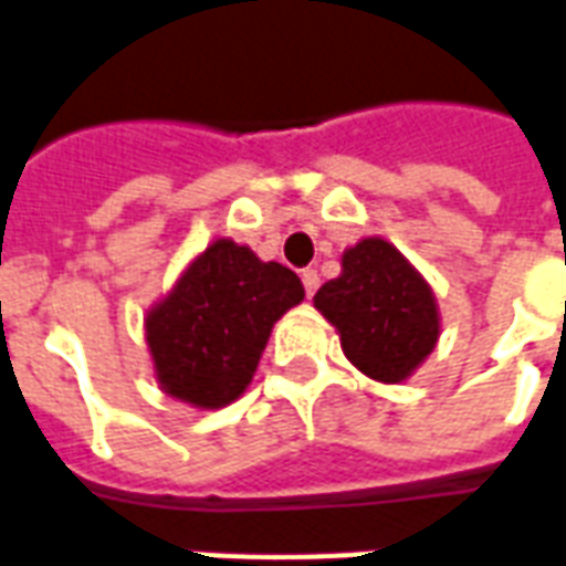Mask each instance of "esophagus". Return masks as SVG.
I'll return each mask as SVG.
<instances>
[{
    "mask_svg": "<svg viewBox=\"0 0 566 566\" xmlns=\"http://www.w3.org/2000/svg\"><path fill=\"white\" fill-rule=\"evenodd\" d=\"M301 283H304V292H307V298H313V295H316V289H318V274L313 271V268H304V271H301Z\"/></svg>",
    "mask_w": 566,
    "mask_h": 566,
    "instance_id": "1",
    "label": "esophagus"
}]
</instances>
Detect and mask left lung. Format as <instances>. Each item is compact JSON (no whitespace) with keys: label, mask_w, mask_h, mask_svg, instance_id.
I'll return each instance as SVG.
<instances>
[{"label":"left lung","mask_w":566,"mask_h":566,"mask_svg":"<svg viewBox=\"0 0 566 566\" xmlns=\"http://www.w3.org/2000/svg\"><path fill=\"white\" fill-rule=\"evenodd\" d=\"M339 331L346 358L376 381H402L439 339L432 289L381 238H364L343 253V274L313 298Z\"/></svg>","instance_id":"8db88e82"}]
</instances>
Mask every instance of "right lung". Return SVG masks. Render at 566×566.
I'll return each instance as SVG.
<instances>
[{
	"mask_svg": "<svg viewBox=\"0 0 566 566\" xmlns=\"http://www.w3.org/2000/svg\"><path fill=\"white\" fill-rule=\"evenodd\" d=\"M301 298L295 271L262 262L227 238L214 241L146 318L160 388L199 409L238 399L256 373L274 322Z\"/></svg>",
	"mask_w": 566,
	"mask_h": 566,
	"instance_id": "1",
	"label": "right lung"
}]
</instances>
